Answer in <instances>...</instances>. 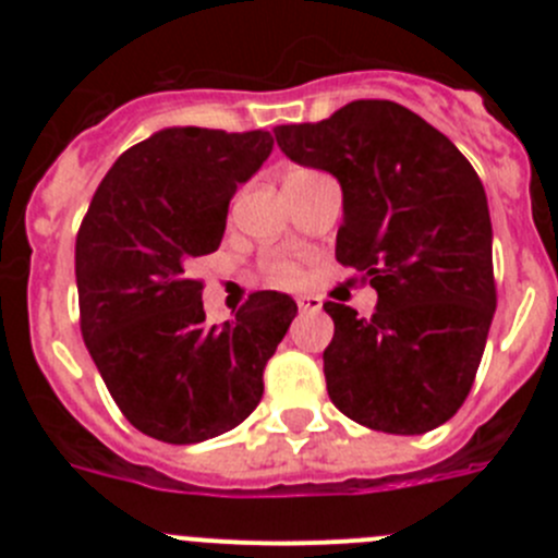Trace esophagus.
I'll use <instances>...</instances> for the list:
<instances>
[{
  "label": "esophagus",
  "mask_w": 558,
  "mask_h": 558,
  "mask_svg": "<svg viewBox=\"0 0 558 558\" xmlns=\"http://www.w3.org/2000/svg\"><path fill=\"white\" fill-rule=\"evenodd\" d=\"M295 304H299L302 313H318V310L324 307L318 295H295Z\"/></svg>",
  "instance_id": "esophagus-1"
}]
</instances>
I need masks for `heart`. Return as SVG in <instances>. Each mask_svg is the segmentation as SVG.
<instances>
[{
  "instance_id": "obj_1",
  "label": "heart",
  "mask_w": 558,
  "mask_h": 558,
  "mask_svg": "<svg viewBox=\"0 0 558 558\" xmlns=\"http://www.w3.org/2000/svg\"><path fill=\"white\" fill-rule=\"evenodd\" d=\"M265 274H268L270 282H293L295 276H299V268H295V263H290V259H276V263H270L268 268H265Z\"/></svg>"
}]
</instances>
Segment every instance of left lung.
<instances>
[{
	"label": "left lung",
	"instance_id": "obj_1",
	"mask_svg": "<svg viewBox=\"0 0 558 558\" xmlns=\"http://www.w3.org/2000/svg\"><path fill=\"white\" fill-rule=\"evenodd\" d=\"M295 165L343 192L340 265L377 290L368 318L327 302V391L372 430L418 436L445 425L475 383L497 307L486 192L463 153L391 100H354L322 122L276 125Z\"/></svg>",
	"mask_w": 558,
	"mask_h": 558
}]
</instances>
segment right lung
<instances>
[{
    "instance_id": "obj_1",
    "label": "right lung",
    "mask_w": 558,
    "mask_h": 558,
    "mask_svg": "<svg viewBox=\"0 0 558 558\" xmlns=\"http://www.w3.org/2000/svg\"><path fill=\"white\" fill-rule=\"evenodd\" d=\"M270 150L268 131L165 128L113 161L77 231L88 354L128 422L167 445H198L248 418L299 313L290 295L259 290L234 322L209 327L192 279V263L223 240L236 186Z\"/></svg>"
}]
</instances>
